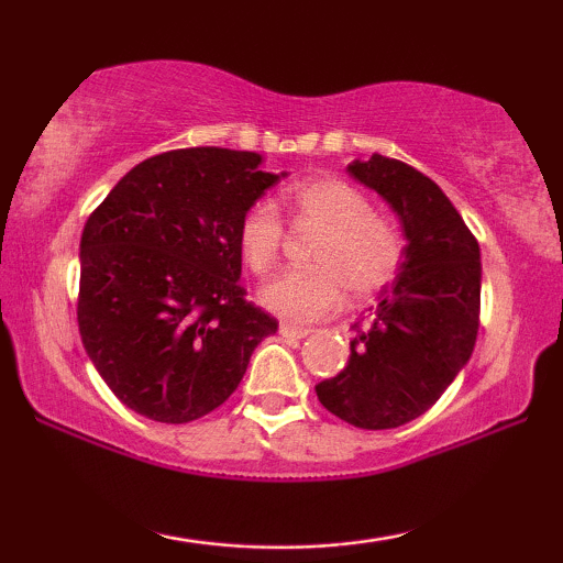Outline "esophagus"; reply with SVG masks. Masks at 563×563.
I'll list each match as a JSON object with an SVG mask.
<instances>
[{"label":"esophagus","instance_id":"1","mask_svg":"<svg viewBox=\"0 0 563 563\" xmlns=\"http://www.w3.org/2000/svg\"><path fill=\"white\" fill-rule=\"evenodd\" d=\"M279 333L284 338H289V341H299V338H307L312 333L310 328H299V325H291V322H282L279 325Z\"/></svg>","mask_w":563,"mask_h":563}]
</instances>
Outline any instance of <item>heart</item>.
<instances>
[{
	"instance_id": "b5f03b06",
	"label": "heart",
	"mask_w": 563,
	"mask_h": 563,
	"mask_svg": "<svg viewBox=\"0 0 563 563\" xmlns=\"http://www.w3.org/2000/svg\"><path fill=\"white\" fill-rule=\"evenodd\" d=\"M284 205L291 218L322 228L310 264L266 284L261 302L279 318L312 322L335 312L345 289L353 299L379 295L397 279L405 261V243L387 218L374 212L372 199L353 184L322 176L287 189ZM284 241V222L266 199L251 205L238 222V249L253 274L276 266Z\"/></svg>"
}]
</instances>
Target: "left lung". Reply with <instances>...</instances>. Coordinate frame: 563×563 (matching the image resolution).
I'll return each instance as SVG.
<instances>
[{
  "instance_id": "8db88e82",
  "label": "left lung",
  "mask_w": 563,
  "mask_h": 563,
  "mask_svg": "<svg viewBox=\"0 0 563 563\" xmlns=\"http://www.w3.org/2000/svg\"><path fill=\"white\" fill-rule=\"evenodd\" d=\"M349 174L387 199L407 245L397 279L353 325L349 364L320 382V405L349 426L399 428L420 418L472 358L479 333V243L451 199L418 168L374 153Z\"/></svg>"
}]
</instances>
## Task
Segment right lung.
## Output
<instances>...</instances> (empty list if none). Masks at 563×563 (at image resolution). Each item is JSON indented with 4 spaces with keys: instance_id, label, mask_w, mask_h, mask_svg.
<instances>
[{
    "instance_id": "1",
    "label": "right lung",
    "mask_w": 563,
    "mask_h": 563,
    "mask_svg": "<svg viewBox=\"0 0 563 563\" xmlns=\"http://www.w3.org/2000/svg\"><path fill=\"white\" fill-rule=\"evenodd\" d=\"M261 156L179 148L145 158L81 233V343L114 397L156 422H191L241 384L279 322L245 299L238 222L284 174Z\"/></svg>"
}]
</instances>
